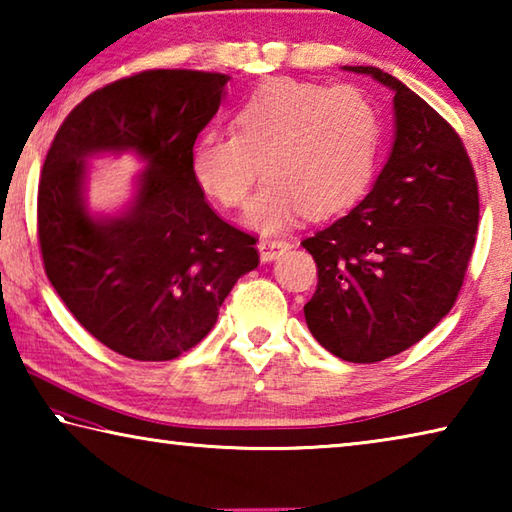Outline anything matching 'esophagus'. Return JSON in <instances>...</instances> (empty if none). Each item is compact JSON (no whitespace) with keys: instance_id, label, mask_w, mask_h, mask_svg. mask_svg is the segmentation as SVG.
<instances>
[{"instance_id":"esophagus-1","label":"esophagus","mask_w":512,"mask_h":512,"mask_svg":"<svg viewBox=\"0 0 512 512\" xmlns=\"http://www.w3.org/2000/svg\"><path fill=\"white\" fill-rule=\"evenodd\" d=\"M257 248H259V257H262V262H273L275 257L287 253L291 244L287 239H262L257 244Z\"/></svg>"}]
</instances>
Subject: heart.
<instances>
[{"label":"heart","mask_w":512,"mask_h":512,"mask_svg":"<svg viewBox=\"0 0 512 512\" xmlns=\"http://www.w3.org/2000/svg\"><path fill=\"white\" fill-rule=\"evenodd\" d=\"M230 128L196 142L194 178L216 203L239 210L264 171L246 216L262 232L287 230L305 212L323 219L348 210L375 171L379 115L348 85L268 81L239 103Z\"/></svg>","instance_id":"1"}]
</instances>
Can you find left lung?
Masks as SVG:
<instances>
[{"mask_svg":"<svg viewBox=\"0 0 512 512\" xmlns=\"http://www.w3.org/2000/svg\"><path fill=\"white\" fill-rule=\"evenodd\" d=\"M345 69L395 92V142L370 194L302 241L318 268L305 318L327 352L375 363L411 348L454 307L479 185L463 140L427 101L377 67Z\"/></svg>","mask_w":512,"mask_h":512,"instance_id":"obj_1","label":"left lung"}]
</instances>
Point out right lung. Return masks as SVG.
<instances>
[{"label":"right lung","mask_w":512,"mask_h":512,"mask_svg":"<svg viewBox=\"0 0 512 512\" xmlns=\"http://www.w3.org/2000/svg\"><path fill=\"white\" fill-rule=\"evenodd\" d=\"M228 74L149 69L103 85L60 124L38 187V239L60 300L94 339L135 361H171L201 343L241 275L255 237L225 223L192 171L198 133ZM133 150L147 162L119 217L84 210V160Z\"/></svg>","instance_id":"1"}]
</instances>
